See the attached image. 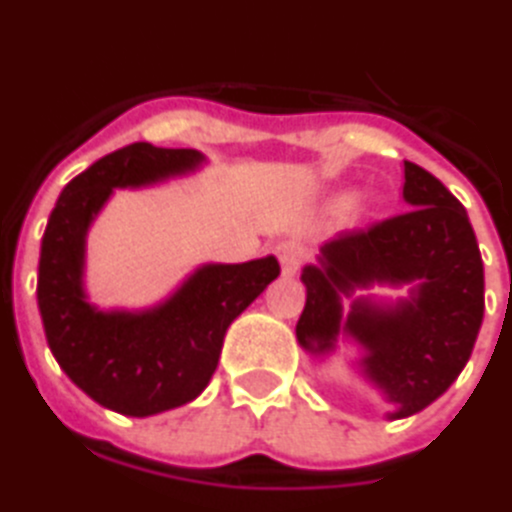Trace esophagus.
<instances>
[{"label": "esophagus", "mask_w": 512, "mask_h": 512, "mask_svg": "<svg viewBox=\"0 0 512 512\" xmlns=\"http://www.w3.org/2000/svg\"><path fill=\"white\" fill-rule=\"evenodd\" d=\"M276 257H279V263H282V273L290 279L295 273L300 271V265H303V249L295 244V241H284L276 247Z\"/></svg>", "instance_id": "obj_1"}]
</instances>
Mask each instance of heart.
<instances>
[{
    "label": "heart",
    "instance_id": "b5f03b06",
    "mask_svg": "<svg viewBox=\"0 0 512 512\" xmlns=\"http://www.w3.org/2000/svg\"><path fill=\"white\" fill-rule=\"evenodd\" d=\"M351 204H354V195L351 193H338L333 195V201H330V206H333L335 212H343V209H349Z\"/></svg>",
    "mask_w": 512,
    "mask_h": 512
}]
</instances>
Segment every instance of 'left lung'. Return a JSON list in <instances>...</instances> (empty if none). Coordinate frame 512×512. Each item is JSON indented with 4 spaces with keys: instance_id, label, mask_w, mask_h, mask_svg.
Wrapping results in <instances>:
<instances>
[{
    "instance_id": "left-lung-1",
    "label": "left lung",
    "mask_w": 512,
    "mask_h": 512,
    "mask_svg": "<svg viewBox=\"0 0 512 512\" xmlns=\"http://www.w3.org/2000/svg\"><path fill=\"white\" fill-rule=\"evenodd\" d=\"M408 212L319 247L300 273L306 308L295 335L325 365L338 341L357 346L351 362L392 411L405 419L435 403L473 354L483 322V260L464 206L448 187L405 161ZM412 287L408 299L357 296L370 286ZM350 300V311L342 300Z\"/></svg>"
}]
</instances>
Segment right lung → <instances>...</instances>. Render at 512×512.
<instances>
[{"label":"right lung","mask_w":512,"mask_h":512,"mask_svg":"<svg viewBox=\"0 0 512 512\" xmlns=\"http://www.w3.org/2000/svg\"><path fill=\"white\" fill-rule=\"evenodd\" d=\"M204 152L128 144L77 174L58 195L39 249L37 306L66 376L109 411L155 416L212 381L233 319L279 276L273 255L204 263L150 308H99L85 290L88 233L117 187L139 190L204 169Z\"/></svg>","instance_id":"add662e5"}]
</instances>
